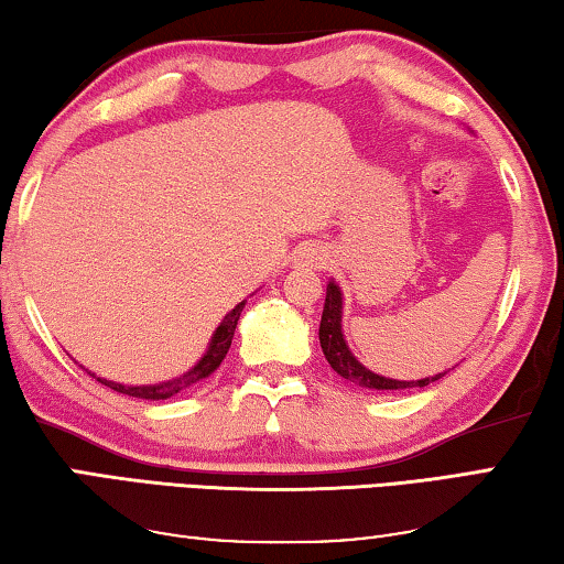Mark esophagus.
<instances>
[{
	"label": "esophagus",
	"instance_id": "obj_1",
	"mask_svg": "<svg viewBox=\"0 0 564 564\" xmlns=\"http://www.w3.org/2000/svg\"><path fill=\"white\" fill-rule=\"evenodd\" d=\"M325 260H327V254L317 247H304L302 254H300L302 264H325Z\"/></svg>",
	"mask_w": 564,
	"mask_h": 564
}]
</instances>
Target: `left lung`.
Masks as SVG:
<instances>
[{"mask_svg": "<svg viewBox=\"0 0 564 564\" xmlns=\"http://www.w3.org/2000/svg\"><path fill=\"white\" fill-rule=\"evenodd\" d=\"M319 345L329 367L335 369L339 377H345L347 382L365 387V390H372V392H400V390H412V387H427L432 382H437L440 377L447 375V372H440L435 377H422V380H392V377L377 375L359 362V359L352 355V349L347 347V339L343 332V290H339V284L335 280L327 282L325 310H322V322H319Z\"/></svg>", "mask_w": 564, "mask_h": 564, "instance_id": "left-lung-1", "label": "left lung"}]
</instances>
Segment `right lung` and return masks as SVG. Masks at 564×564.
Returning a JSON list of instances; mask_svg holds the SVG:
<instances>
[{"label":"right lung","instance_id":"right-lung-1","mask_svg":"<svg viewBox=\"0 0 564 564\" xmlns=\"http://www.w3.org/2000/svg\"><path fill=\"white\" fill-rule=\"evenodd\" d=\"M245 302L247 300L239 302L232 312H227L225 319H221L219 327L215 329V335H212L205 355L197 359L195 367L187 369V372L180 377H172V380L156 382V384H119L112 380H105V377H97L95 372H89V375L97 377V382L112 387L115 392L140 397V400H170V397L189 390V387H195L202 380H207V377L221 365V359H225L229 352V345H232V337H235L239 315H242V310H245Z\"/></svg>","mask_w":564,"mask_h":564}]
</instances>
